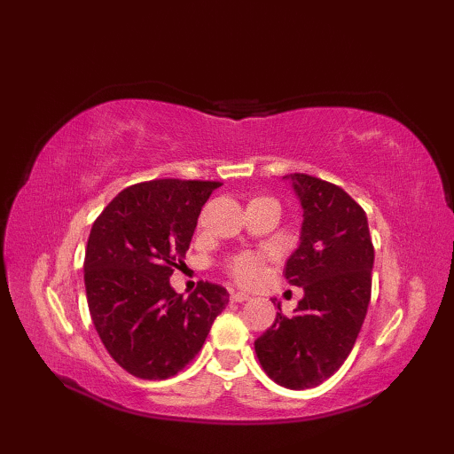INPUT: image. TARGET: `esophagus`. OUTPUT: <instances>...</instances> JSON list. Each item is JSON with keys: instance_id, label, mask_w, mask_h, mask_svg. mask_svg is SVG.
<instances>
[{"instance_id": "obj_1", "label": "esophagus", "mask_w": 454, "mask_h": 454, "mask_svg": "<svg viewBox=\"0 0 454 454\" xmlns=\"http://www.w3.org/2000/svg\"><path fill=\"white\" fill-rule=\"evenodd\" d=\"M232 301L234 302H246V301H249V294L247 293H232Z\"/></svg>"}]
</instances>
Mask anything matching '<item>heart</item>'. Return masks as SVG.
<instances>
[{"label":"heart","mask_w":454,"mask_h":454,"mask_svg":"<svg viewBox=\"0 0 454 454\" xmlns=\"http://www.w3.org/2000/svg\"><path fill=\"white\" fill-rule=\"evenodd\" d=\"M224 267L226 273L232 277L234 281L242 285H252L263 273V255L255 252H239L230 255Z\"/></svg>","instance_id":"1"}]
</instances>
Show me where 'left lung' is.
I'll return each instance as SVG.
<instances>
[{
    "mask_svg": "<svg viewBox=\"0 0 454 454\" xmlns=\"http://www.w3.org/2000/svg\"><path fill=\"white\" fill-rule=\"evenodd\" d=\"M285 179L304 210L285 277L304 296L293 316L277 312L255 353L269 379L304 390L330 379L353 349L371 302L374 247L364 210L341 187L306 173Z\"/></svg>",
    "mask_w": 454,
    "mask_h": 454,
    "instance_id": "1",
    "label": "left lung"
}]
</instances>
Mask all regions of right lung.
<instances>
[{"label": "right lung", "instance_id": "add662e5", "mask_svg": "<svg viewBox=\"0 0 454 454\" xmlns=\"http://www.w3.org/2000/svg\"><path fill=\"white\" fill-rule=\"evenodd\" d=\"M218 181L153 179L122 189L93 222L83 281L95 330L124 371L166 380L195 359L228 304L224 286L169 285Z\"/></svg>", "mask_w": 454, "mask_h": 454}]
</instances>
